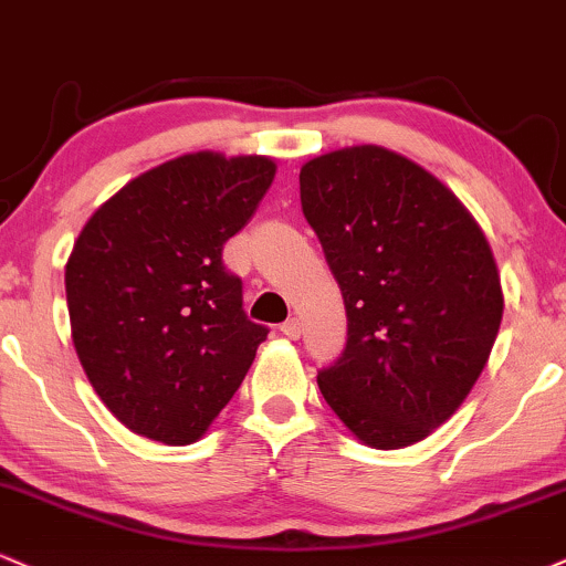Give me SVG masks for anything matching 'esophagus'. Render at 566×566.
<instances>
[{
  "label": "esophagus",
  "instance_id": "1",
  "mask_svg": "<svg viewBox=\"0 0 566 566\" xmlns=\"http://www.w3.org/2000/svg\"><path fill=\"white\" fill-rule=\"evenodd\" d=\"M281 331H283V336L298 338L302 336V323H298V317H289V321L281 325Z\"/></svg>",
  "mask_w": 566,
  "mask_h": 566
}]
</instances>
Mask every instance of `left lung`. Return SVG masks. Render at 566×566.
<instances>
[{
	"instance_id": "left-lung-1",
	"label": "left lung",
	"mask_w": 566,
	"mask_h": 566,
	"mask_svg": "<svg viewBox=\"0 0 566 566\" xmlns=\"http://www.w3.org/2000/svg\"><path fill=\"white\" fill-rule=\"evenodd\" d=\"M298 190L347 310V347L317 387L368 448L421 442L493 352L503 317L493 249L453 190L378 145L312 158Z\"/></svg>"
}]
</instances>
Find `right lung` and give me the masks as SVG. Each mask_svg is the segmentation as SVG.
Masks as SVG:
<instances>
[{
  "label": "right lung",
  "mask_w": 566,
  "mask_h": 566,
  "mask_svg": "<svg viewBox=\"0 0 566 566\" xmlns=\"http://www.w3.org/2000/svg\"><path fill=\"white\" fill-rule=\"evenodd\" d=\"M268 156L188 153L126 182L65 264L71 336L97 397L126 429L201 440L268 338L243 312L224 243L275 179Z\"/></svg>",
  "instance_id": "right-lung-1"
}]
</instances>
